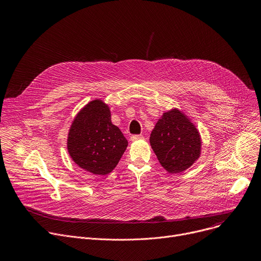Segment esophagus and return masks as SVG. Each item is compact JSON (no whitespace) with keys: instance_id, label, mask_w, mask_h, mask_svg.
<instances>
[{"instance_id":"obj_1","label":"esophagus","mask_w":261,"mask_h":261,"mask_svg":"<svg viewBox=\"0 0 261 261\" xmlns=\"http://www.w3.org/2000/svg\"><path fill=\"white\" fill-rule=\"evenodd\" d=\"M130 139H131L132 141H136V140H139V139H143V136H142V135H132V136L130 137Z\"/></svg>"}]
</instances>
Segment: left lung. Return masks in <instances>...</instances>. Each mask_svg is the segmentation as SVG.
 Returning <instances> with one entry per match:
<instances>
[{"label": "left lung", "mask_w": 261, "mask_h": 261, "mask_svg": "<svg viewBox=\"0 0 261 261\" xmlns=\"http://www.w3.org/2000/svg\"><path fill=\"white\" fill-rule=\"evenodd\" d=\"M160 164L169 173H178L199 158L201 139L195 125L176 108L164 113L150 137Z\"/></svg>", "instance_id": "obj_1"}]
</instances>
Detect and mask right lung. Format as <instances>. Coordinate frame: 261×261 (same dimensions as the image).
<instances>
[{
    "mask_svg": "<svg viewBox=\"0 0 261 261\" xmlns=\"http://www.w3.org/2000/svg\"><path fill=\"white\" fill-rule=\"evenodd\" d=\"M110 117L108 105L96 99L80 111L69 130V155L80 167L93 174L105 175L113 171L128 145Z\"/></svg>",
    "mask_w": 261,
    "mask_h": 261,
    "instance_id": "1",
    "label": "right lung"
}]
</instances>
